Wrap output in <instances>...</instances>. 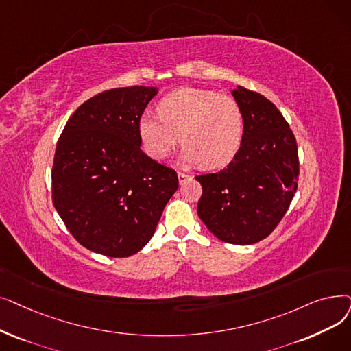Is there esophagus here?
Masks as SVG:
<instances>
[{
  "instance_id": "esophagus-1",
  "label": "esophagus",
  "mask_w": 351,
  "mask_h": 351,
  "mask_svg": "<svg viewBox=\"0 0 351 351\" xmlns=\"http://www.w3.org/2000/svg\"><path fill=\"white\" fill-rule=\"evenodd\" d=\"M178 179H179V184H180V185H184L186 180H189V179H191V175L184 173V172H178Z\"/></svg>"
}]
</instances>
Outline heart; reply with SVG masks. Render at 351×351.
Instances as JSON below:
<instances>
[{"label":"heart","mask_w":351,"mask_h":351,"mask_svg":"<svg viewBox=\"0 0 351 351\" xmlns=\"http://www.w3.org/2000/svg\"><path fill=\"white\" fill-rule=\"evenodd\" d=\"M158 115L139 120L142 147L152 159H165L179 142L182 160L215 169L230 163L238 152L243 113L239 103L213 90L182 87L158 103Z\"/></svg>","instance_id":"obj_1"}]
</instances>
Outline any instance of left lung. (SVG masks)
<instances>
[{
    "label": "left lung",
    "mask_w": 351,
    "mask_h": 351,
    "mask_svg": "<svg viewBox=\"0 0 351 351\" xmlns=\"http://www.w3.org/2000/svg\"><path fill=\"white\" fill-rule=\"evenodd\" d=\"M232 96L243 113L241 146L225 169L196 176L197 215L221 241L251 245L276 230L293 201L298 150L276 104L242 86Z\"/></svg>",
    "instance_id": "1"
}]
</instances>
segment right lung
<instances>
[{
  "label": "right lung",
  "instance_id": "obj_1",
  "mask_svg": "<svg viewBox=\"0 0 351 351\" xmlns=\"http://www.w3.org/2000/svg\"><path fill=\"white\" fill-rule=\"evenodd\" d=\"M156 87L106 90L73 113L57 142L53 204L90 251L125 258L154 237L178 175L141 149L139 120Z\"/></svg>",
  "mask_w": 351,
  "mask_h": 351
}]
</instances>
